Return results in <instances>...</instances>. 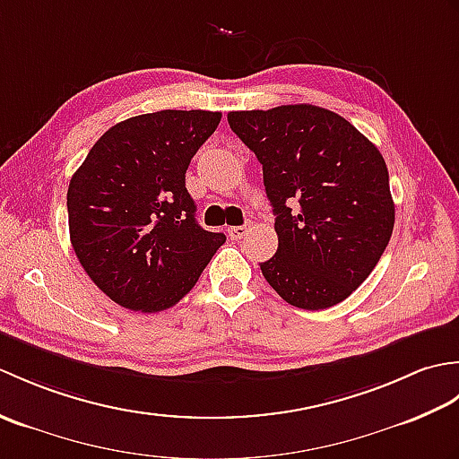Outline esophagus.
Here are the masks:
<instances>
[{"label": "esophagus", "instance_id": "34e87169", "mask_svg": "<svg viewBox=\"0 0 459 459\" xmlns=\"http://www.w3.org/2000/svg\"><path fill=\"white\" fill-rule=\"evenodd\" d=\"M247 232H248V227H230L229 229V237L232 240H240V238L247 237Z\"/></svg>", "mask_w": 459, "mask_h": 459}]
</instances>
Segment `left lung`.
Listing matches in <instances>:
<instances>
[{"label": "left lung", "instance_id": "left-lung-1", "mask_svg": "<svg viewBox=\"0 0 459 459\" xmlns=\"http://www.w3.org/2000/svg\"><path fill=\"white\" fill-rule=\"evenodd\" d=\"M262 163L278 250L260 270L281 299L325 309L349 298L391 240L394 203L383 155L353 124L311 104L229 112Z\"/></svg>", "mask_w": 459, "mask_h": 459}]
</instances>
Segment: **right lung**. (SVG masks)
Masks as SVG:
<instances>
[{"mask_svg":"<svg viewBox=\"0 0 459 459\" xmlns=\"http://www.w3.org/2000/svg\"><path fill=\"white\" fill-rule=\"evenodd\" d=\"M221 112L161 110L112 126L66 193L71 245L86 274L122 307L163 311L191 291L222 232L195 221L191 158Z\"/></svg>","mask_w":459,"mask_h":459,"instance_id":"right-lung-1","label":"right lung"}]
</instances>
